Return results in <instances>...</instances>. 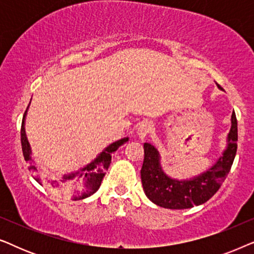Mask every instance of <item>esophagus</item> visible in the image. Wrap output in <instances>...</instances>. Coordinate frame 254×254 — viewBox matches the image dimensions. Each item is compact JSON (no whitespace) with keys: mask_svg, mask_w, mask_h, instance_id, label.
Instances as JSON below:
<instances>
[{"mask_svg":"<svg viewBox=\"0 0 254 254\" xmlns=\"http://www.w3.org/2000/svg\"><path fill=\"white\" fill-rule=\"evenodd\" d=\"M151 130H152L151 123H149V121H143V123H142L137 128L138 137H140L141 140H143V138L147 137L148 135L151 133Z\"/></svg>","mask_w":254,"mask_h":254,"instance_id":"obj_1","label":"esophagus"}]
</instances>
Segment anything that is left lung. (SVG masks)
I'll use <instances>...</instances> for the list:
<instances>
[{
  "label": "left lung",
  "mask_w": 254,
  "mask_h": 254,
  "mask_svg": "<svg viewBox=\"0 0 254 254\" xmlns=\"http://www.w3.org/2000/svg\"><path fill=\"white\" fill-rule=\"evenodd\" d=\"M221 89V86L218 85ZM237 119L231 116V128L228 134L227 148L216 163L206 172L192 179L178 180L166 176L161 166V156L150 143H144V159L141 180L145 195L159 207L168 209H187L207 202L220 190L230 172L237 151Z\"/></svg>",
  "instance_id": "8db88e82"
}]
</instances>
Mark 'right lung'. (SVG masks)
I'll list each match as a JSON object with an SVG mask.
<instances>
[{
    "instance_id": "1",
    "label": "right lung",
    "mask_w": 254,
    "mask_h": 254,
    "mask_svg": "<svg viewBox=\"0 0 254 254\" xmlns=\"http://www.w3.org/2000/svg\"><path fill=\"white\" fill-rule=\"evenodd\" d=\"M29 109V106H27ZM27 109L24 113L22 128H20V141H22V150L24 158L26 162L31 161V147L29 141H27L25 134V117L27 113ZM128 141V137H124L111 143L104 150L98 154V156L93 159L91 163L85 165L84 168L79 169L78 171H74L69 175H64L60 182L53 180V182H41L39 177H36V180L40 185H45L47 189H51L57 192L64 194V195H72V200L85 199L93 193L97 192L102 184V180L105 176L106 170L109 169L112 159V154L118 150V148ZM31 170H37L34 165H30Z\"/></svg>"
}]
</instances>
